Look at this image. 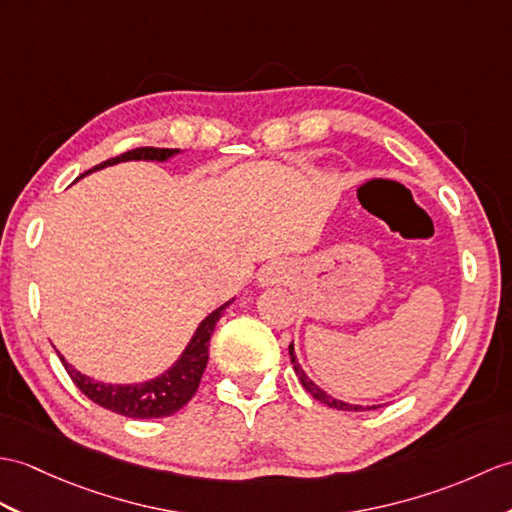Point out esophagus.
<instances>
[{
    "label": "esophagus",
    "instance_id": "obj_1",
    "mask_svg": "<svg viewBox=\"0 0 512 512\" xmlns=\"http://www.w3.org/2000/svg\"><path fill=\"white\" fill-rule=\"evenodd\" d=\"M285 277H288V266H285L283 261H272V264H268L264 270H261L259 281L268 285V283H279Z\"/></svg>",
    "mask_w": 512,
    "mask_h": 512
}]
</instances>
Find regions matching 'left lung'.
<instances>
[{"instance_id": "8db88e82", "label": "left lung", "mask_w": 512, "mask_h": 512, "mask_svg": "<svg viewBox=\"0 0 512 512\" xmlns=\"http://www.w3.org/2000/svg\"><path fill=\"white\" fill-rule=\"evenodd\" d=\"M290 355H292L294 373L299 375L303 388H305L307 392H310V395H312L314 399H318L320 403H325V406H329V408H336V410H349V412H360V410H364V406H353V403L338 401V399H334L331 395H327V392H325L323 388H318V386L312 382V379L303 373V368H301L299 364H296V355H294V347H292V344H290Z\"/></svg>"}]
</instances>
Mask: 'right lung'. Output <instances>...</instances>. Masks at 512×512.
Instances as JSON below:
<instances>
[{"instance_id":"obj_1","label":"right lung","mask_w":512,"mask_h":512,"mask_svg":"<svg viewBox=\"0 0 512 512\" xmlns=\"http://www.w3.org/2000/svg\"><path fill=\"white\" fill-rule=\"evenodd\" d=\"M174 152H178V150L152 148V146L135 148V150H128V152L120 154V157H113L109 161L95 165L93 170H100V168H106V165H113V163H120V161H130V159L165 161V159H170ZM231 303L233 301L224 303L222 307H218L216 312H211L205 320H202L200 327L196 329L192 342L187 344L185 353L181 355V360H178L170 368V371H165L157 379H150V382H146V384L113 386V384L93 382L91 377L82 375V373L76 371L74 366H69L61 353H58V358H61L65 371L71 377V382H74L80 388L82 395L89 397L93 403H98V406L122 414V417H128V419L170 417V414L181 410L185 403L196 395L202 373H205L207 362H209L211 334H213V329H216V323L220 320L222 312L227 310Z\"/></svg>"}]
</instances>
